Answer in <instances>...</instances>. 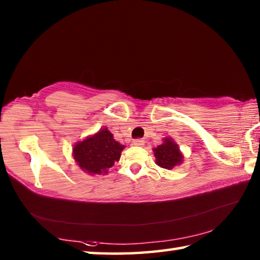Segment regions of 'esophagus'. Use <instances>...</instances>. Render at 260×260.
I'll use <instances>...</instances> for the list:
<instances>
[{"instance_id": "obj_1", "label": "esophagus", "mask_w": 260, "mask_h": 260, "mask_svg": "<svg viewBox=\"0 0 260 260\" xmlns=\"http://www.w3.org/2000/svg\"><path fill=\"white\" fill-rule=\"evenodd\" d=\"M133 144L136 147H142V146H144V140L143 139H135L133 141Z\"/></svg>"}]
</instances>
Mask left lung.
I'll use <instances>...</instances> for the list:
<instances>
[{"instance_id": "1", "label": "left lung", "mask_w": 260, "mask_h": 260, "mask_svg": "<svg viewBox=\"0 0 260 260\" xmlns=\"http://www.w3.org/2000/svg\"><path fill=\"white\" fill-rule=\"evenodd\" d=\"M156 157V164L166 170H172L175 165L182 162V155L178 144L171 139H164V143L153 148Z\"/></svg>"}]
</instances>
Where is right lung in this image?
I'll use <instances>...</instances> for the list:
<instances>
[{"label": "right lung", "instance_id": "obj_1", "mask_svg": "<svg viewBox=\"0 0 260 260\" xmlns=\"http://www.w3.org/2000/svg\"><path fill=\"white\" fill-rule=\"evenodd\" d=\"M107 128L78 142L73 148L74 159L85 172L89 174L108 173L116 161L119 160L122 149Z\"/></svg>", "mask_w": 260, "mask_h": 260}]
</instances>
